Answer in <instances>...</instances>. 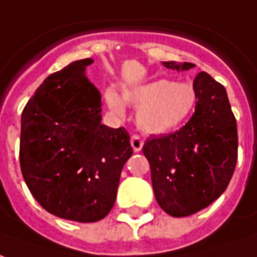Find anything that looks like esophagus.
I'll return each mask as SVG.
<instances>
[{"mask_svg": "<svg viewBox=\"0 0 257 257\" xmlns=\"http://www.w3.org/2000/svg\"><path fill=\"white\" fill-rule=\"evenodd\" d=\"M143 140L139 138L138 135H134L132 138H131V146H132V148H134L135 153H139L142 148H143Z\"/></svg>", "mask_w": 257, "mask_h": 257, "instance_id": "obj_1", "label": "esophagus"}]
</instances>
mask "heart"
Here are the masks:
<instances>
[{"label":"heart","mask_w":257,"mask_h":257,"mask_svg":"<svg viewBox=\"0 0 257 257\" xmlns=\"http://www.w3.org/2000/svg\"><path fill=\"white\" fill-rule=\"evenodd\" d=\"M104 99L109 109L117 115H123L125 104L138 109L136 123L147 135H163L180 128L195 109L197 94L191 83L161 80L136 85L122 91L107 88Z\"/></svg>","instance_id":"obj_1"}]
</instances>
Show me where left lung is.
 <instances>
[{
	"label": "left lung",
	"instance_id": "8db88e82",
	"mask_svg": "<svg viewBox=\"0 0 257 257\" xmlns=\"http://www.w3.org/2000/svg\"><path fill=\"white\" fill-rule=\"evenodd\" d=\"M188 70L189 62H162ZM197 102L192 118L174 134L151 136L143 153L151 167L158 204L176 218L210 206L225 192L237 163V122L225 87L206 72L195 77Z\"/></svg>",
	"mask_w": 257,
	"mask_h": 257
}]
</instances>
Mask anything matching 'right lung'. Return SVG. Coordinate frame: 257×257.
Masks as SVG:
<instances>
[{
  "label": "right lung",
  "instance_id": "1",
  "mask_svg": "<svg viewBox=\"0 0 257 257\" xmlns=\"http://www.w3.org/2000/svg\"><path fill=\"white\" fill-rule=\"evenodd\" d=\"M75 61L39 85L22 114L20 167L32 196L62 219L96 222L113 208L132 155L125 128L100 123V92Z\"/></svg>",
  "mask_w": 257,
  "mask_h": 257
}]
</instances>
